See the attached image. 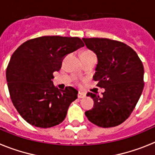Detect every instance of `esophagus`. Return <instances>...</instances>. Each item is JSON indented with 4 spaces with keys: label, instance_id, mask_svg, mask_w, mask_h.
Returning <instances> with one entry per match:
<instances>
[{
    "label": "esophagus",
    "instance_id": "34e87169",
    "mask_svg": "<svg viewBox=\"0 0 155 155\" xmlns=\"http://www.w3.org/2000/svg\"><path fill=\"white\" fill-rule=\"evenodd\" d=\"M86 97V94H84V93L79 91V93H78V97H79V98H83V97Z\"/></svg>",
    "mask_w": 155,
    "mask_h": 155
}]
</instances>
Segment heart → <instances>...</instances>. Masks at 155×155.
Here are the masks:
<instances>
[{"instance_id":"1","label":"heart","mask_w":155,"mask_h":155,"mask_svg":"<svg viewBox=\"0 0 155 155\" xmlns=\"http://www.w3.org/2000/svg\"><path fill=\"white\" fill-rule=\"evenodd\" d=\"M82 56H96L95 54L90 50H87V51H83L81 53Z\"/></svg>"}]
</instances>
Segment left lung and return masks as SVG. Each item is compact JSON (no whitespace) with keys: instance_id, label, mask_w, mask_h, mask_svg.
Here are the masks:
<instances>
[{"instance_id":"1","label":"left lung","mask_w":155,"mask_h":155,"mask_svg":"<svg viewBox=\"0 0 155 155\" xmlns=\"http://www.w3.org/2000/svg\"><path fill=\"white\" fill-rule=\"evenodd\" d=\"M87 48L97 56L94 81L104 88L103 96L87 93L94 107L85 112L90 122L103 128L115 127L127 119L144 87L143 65L130 46L107 38H83Z\"/></svg>"}]
</instances>
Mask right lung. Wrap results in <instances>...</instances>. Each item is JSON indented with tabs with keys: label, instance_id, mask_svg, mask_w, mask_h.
Returning <instances> with one entry per match:
<instances>
[{
	"label": "right lung",
	"instance_id": "add662e5",
	"mask_svg": "<svg viewBox=\"0 0 155 155\" xmlns=\"http://www.w3.org/2000/svg\"><path fill=\"white\" fill-rule=\"evenodd\" d=\"M79 37L44 36L24 42L15 51L6 70L11 100L32 126L50 128L63 122L78 91L71 87L58 90L53 73L64 58L83 47Z\"/></svg>",
	"mask_w": 155,
	"mask_h": 155
}]
</instances>
